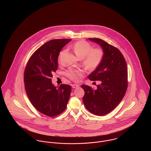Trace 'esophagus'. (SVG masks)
I'll return each mask as SVG.
<instances>
[{"label": "esophagus", "instance_id": "obj_1", "mask_svg": "<svg viewBox=\"0 0 151 151\" xmlns=\"http://www.w3.org/2000/svg\"><path fill=\"white\" fill-rule=\"evenodd\" d=\"M72 87L73 89L78 88V87H79V85H78V84H73V85H72Z\"/></svg>", "mask_w": 151, "mask_h": 151}]
</instances>
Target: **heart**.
I'll use <instances>...</instances> for the list:
<instances>
[{"label":"heart","instance_id":"b5f03b06","mask_svg":"<svg viewBox=\"0 0 151 151\" xmlns=\"http://www.w3.org/2000/svg\"><path fill=\"white\" fill-rule=\"evenodd\" d=\"M72 49L75 54L80 59H83V65L86 69L94 71L97 69L100 65L104 58V51L101 48L93 49L90 43L86 41L81 40L74 43ZM65 50L62 51L60 52L58 60L64 54ZM83 72L79 70L69 69L65 72L66 76L73 81H79L80 77Z\"/></svg>","mask_w":151,"mask_h":151}]
</instances>
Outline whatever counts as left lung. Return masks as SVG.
<instances>
[{
    "mask_svg": "<svg viewBox=\"0 0 151 151\" xmlns=\"http://www.w3.org/2000/svg\"><path fill=\"white\" fill-rule=\"evenodd\" d=\"M89 40L100 45L104 58L99 67L88 79L100 81L97 89L82 85L85 94L83 98L86 109L94 115H105L113 110L122 101L128 86L127 64L121 52L116 47L97 38Z\"/></svg>",
    "mask_w": 151,
    "mask_h": 151,
    "instance_id": "left-lung-1",
    "label": "left lung"
}]
</instances>
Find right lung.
<instances>
[{
	"label": "right lung",
	"instance_id": "add662e5",
	"mask_svg": "<svg viewBox=\"0 0 151 151\" xmlns=\"http://www.w3.org/2000/svg\"><path fill=\"white\" fill-rule=\"evenodd\" d=\"M71 39L52 40L43 44L32 55L25 68L24 81L29 100L36 109L48 116L63 113L67 107L71 86L51 83L58 70L59 52Z\"/></svg>",
	"mask_w": 151,
	"mask_h": 151
}]
</instances>
